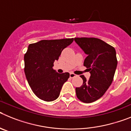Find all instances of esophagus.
Instances as JSON below:
<instances>
[{
	"mask_svg": "<svg viewBox=\"0 0 131 131\" xmlns=\"http://www.w3.org/2000/svg\"><path fill=\"white\" fill-rule=\"evenodd\" d=\"M69 77H70V78L73 79V78H74V77H76V75H75V74H73V73H71L69 74Z\"/></svg>",
	"mask_w": 131,
	"mask_h": 131,
	"instance_id": "1",
	"label": "esophagus"
}]
</instances>
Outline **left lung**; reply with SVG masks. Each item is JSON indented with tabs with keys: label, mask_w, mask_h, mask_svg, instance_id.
I'll return each mask as SVG.
<instances>
[{
	"label": "left lung",
	"mask_w": 131,
	"mask_h": 131,
	"mask_svg": "<svg viewBox=\"0 0 131 131\" xmlns=\"http://www.w3.org/2000/svg\"><path fill=\"white\" fill-rule=\"evenodd\" d=\"M75 42L87 55L84 66L91 73L89 80L81 75L83 85L75 89L77 98L91 103L101 98L113 81L117 60L115 48L96 38H75Z\"/></svg>",
	"instance_id": "obj_1"
}]
</instances>
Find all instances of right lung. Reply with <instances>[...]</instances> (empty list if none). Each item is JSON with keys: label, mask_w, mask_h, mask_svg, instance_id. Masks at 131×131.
<instances>
[{"label": "right lung", "mask_w": 131, "mask_h": 131, "mask_svg": "<svg viewBox=\"0 0 131 131\" xmlns=\"http://www.w3.org/2000/svg\"><path fill=\"white\" fill-rule=\"evenodd\" d=\"M73 39L42 40L30 44L24 56L25 74L29 86L37 96L46 102L58 98L69 73H58L53 69L62 50L71 45Z\"/></svg>", "instance_id": "1"}]
</instances>
